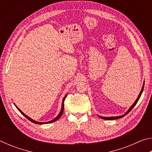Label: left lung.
<instances>
[{
	"mask_svg": "<svg viewBox=\"0 0 152 152\" xmlns=\"http://www.w3.org/2000/svg\"><path fill=\"white\" fill-rule=\"evenodd\" d=\"M143 88H144V83H143V84L142 88H141V92H140V94H139V96H138V97H137V99H136V101H135L134 103H133V105H132V106L129 108V110H127V113H126L125 114V115H127V114H128V113H129V112L131 111V110H132L133 108L135 106L136 104L137 103V102H138V101H139V99H140V96H141V94H142V92H143ZM123 116H124V115H122V116H119V117H101V116H99V117H101V119H105V120H114V119H119V118H121V117H123Z\"/></svg>",
	"mask_w": 152,
	"mask_h": 152,
	"instance_id": "8db88e82",
	"label": "left lung"
}]
</instances>
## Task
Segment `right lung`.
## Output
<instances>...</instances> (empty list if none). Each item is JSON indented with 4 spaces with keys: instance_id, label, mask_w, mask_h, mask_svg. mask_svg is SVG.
I'll return each instance as SVG.
<instances>
[{
    "instance_id": "right-lung-1",
    "label": "right lung",
    "mask_w": 152,
    "mask_h": 152,
    "mask_svg": "<svg viewBox=\"0 0 152 152\" xmlns=\"http://www.w3.org/2000/svg\"><path fill=\"white\" fill-rule=\"evenodd\" d=\"M67 96V95H66L65 96H64V99H63V102H62V106H61V111H60V113H59V115H58L57 117H56L54 119H53L52 121H49V122H45V123H42V122H37V121H34V120H33V119H31L30 117H29L28 116H27L25 114H24L23 113L21 110H20L19 108H18L17 107H16L17 108V109L19 110L20 111V113H21V114L23 115H24V116L27 118V119H29L30 121H31V122H33V123H36V124H44V123H53V122H54V121H56V120H58L59 118H60L61 115H62V114H63V112H64V100H65V99H66V97Z\"/></svg>"
}]
</instances>
